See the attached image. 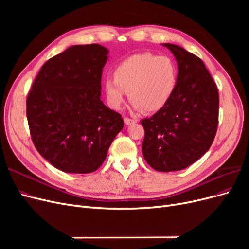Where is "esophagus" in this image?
I'll return each instance as SVG.
<instances>
[{"mask_svg": "<svg viewBox=\"0 0 249 249\" xmlns=\"http://www.w3.org/2000/svg\"><path fill=\"white\" fill-rule=\"evenodd\" d=\"M124 124H126V125H131V124H135L136 123V120L135 119H132V118H129V117H124Z\"/></svg>", "mask_w": 249, "mask_h": 249, "instance_id": "1", "label": "esophagus"}]
</instances>
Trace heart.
<instances>
[{
	"mask_svg": "<svg viewBox=\"0 0 249 249\" xmlns=\"http://www.w3.org/2000/svg\"><path fill=\"white\" fill-rule=\"evenodd\" d=\"M177 84L178 67L170 57L142 53L118 63L103 87L112 109L122 108L129 93L135 109L154 113L168 104Z\"/></svg>",
	"mask_w": 249,
	"mask_h": 249,
	"instance_id": "b5f03b06",
	"label": "heart"
}]
</instances>
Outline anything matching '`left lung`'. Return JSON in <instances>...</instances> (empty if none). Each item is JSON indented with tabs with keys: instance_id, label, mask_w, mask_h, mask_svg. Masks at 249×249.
<instances>
[{
	"instance_id": "obj_1",
	"label": "left lung",
	"mask_w": 249,
	"mask_h": 249,
	"mask_svg": "<svg viewBox=\"0 0 249 249\" xmlns=\"http://www.w3.org/2000/svg\"><path fill=\"white\" fill-rule=\"evenodd\" d=\"M178 62V84L168 104L141 120L142 154L162 172L187 168L212 145L218 125L219 93L205 63L182 47L163 43Z\"/></svg>"
}]
</instances>
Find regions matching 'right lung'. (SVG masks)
Segmentation results:
<instances>
[{
  "instance_id": "right-lung-1",
  "label": "right lung",
  "mask_w": 249,
  "mask_h": 249,
  "mask_svg": "<svg viewBox=\"0 0 249 249\" xmlns=\"http://www.w3.org/2000/svg\"><path fill=\"white\" fill-rule=\"evenodd\" d=\"M108 50L73 46L49 59L27 97L30 134L38 153L69 173H90L104 163L124 119L101 101Z\"/></svg>"
}]
</instances>
